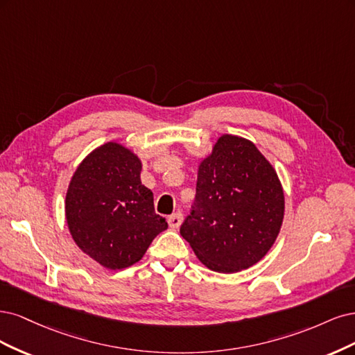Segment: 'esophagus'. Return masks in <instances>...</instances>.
Returning a JSON list of instances; mask_svg holds the SVG:
<instances>
[{"instance_id":"esophagus-1","label":"esophagus","mask_w":355,"mask_h":355,"mask_svg":"<svg viewBox=\"0 0 355 355\" xmlns=\"http://www.w3.org/2000/svg\"><path fill=\"white\" fill-rule=\"evenodd\" d=\"M181 223H182L181 212H175L168 218V225H169V228H173V230H177V228L181 225Z\"/></svg>"}]
</instances>
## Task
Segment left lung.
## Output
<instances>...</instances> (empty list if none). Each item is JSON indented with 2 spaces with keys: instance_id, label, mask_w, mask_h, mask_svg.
Instances as JSON below:
<instances>
[{
  "instance_id": "obj_1",
  "label": "left lung",
  "mask_w": 355,
  "mask_h": 355,
  "mask_svg": "<svg viewBox=\"0 0 355 355\" xmlns=\"http://www.w3.org/2000/svg\"><path fill=\"white\" fill-rule=\"evenodd\" d=\"M283 215L276 169L252 141L224 134L199 165L196 199L180 234L203 266L230 274L266 257Z\"/></svg>"
}]
</instances>
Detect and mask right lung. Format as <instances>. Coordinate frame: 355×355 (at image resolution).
Here are the masks:
<instances>
[{
	"mask_svg": "<svg viewBox=\"0 0 355 355\" xmlns=\"http://www.w3.org/2000/svg\"><path fill=\"white\" fill-rule=\"evenodd\" d=\"M141 161L125 146L94 148L67 187L66 223L78 248L109 270L139 262L153 239L168 228L155 212L153 193L141 184Z\"/></svg>",
	"mask_w": 355,
	"mask_h": 355,
	"instance_id": "obj_1",
	"label": "right lung"
}]
</instances>
